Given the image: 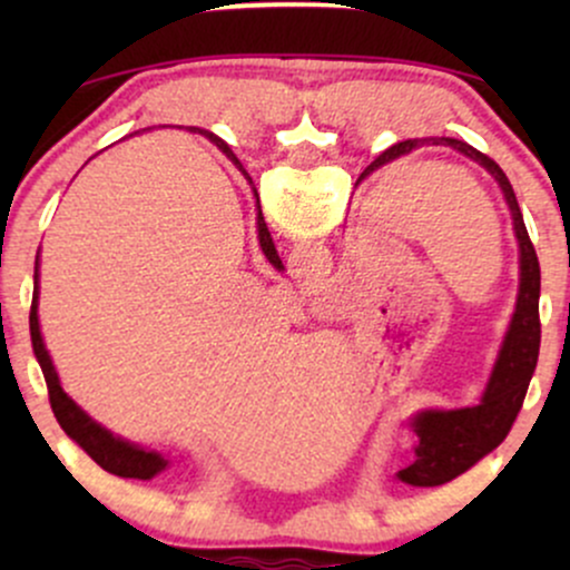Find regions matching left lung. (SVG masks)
<instances>
[{
    "label": "left lung",
    "mask_w": 570,
    "mask_h": 570,
    "mask_svg": "<svg viewBox=\"0 0 570 570\" xmlns=\"http://www.w3.org/2000/svg\"><path fill=\"white\" fill-rule=\"evenodd\" d=\"M436 144V147H450L461 153L476 166H482L493 176L495 185L501 187L503 200H507L509 214H512V227L517 248H520V289H517V303L512 322L507 326V335L495 356L493 372H490L485 391H482L480 402L472 407L458 410H421L410 421L412 431L417 434V461L412 466L399 472V480L407 485L417 488H434L444 482L455 480L466 469H472L480 458H485L490 450H495L507 440L509 429H512L517 412L522 407L528 383H531L535 362H539V345H541V322H539V294H541V267L535 248L528 238L522 212L517 206L514 189L509 185L507 174L501 171L499 163L490 160L472 144L458 139H407L396 141L394 147L385 149L375 160L364 168L358 181L367 179L372 171L389 166L404 155L415 153V149Z\"/></svg>",
    "instance_id": "obj_1"
}]
</instances>
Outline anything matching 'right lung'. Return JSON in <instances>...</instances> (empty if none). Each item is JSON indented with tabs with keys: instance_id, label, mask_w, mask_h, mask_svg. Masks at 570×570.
<instances>
[{
	"instance_id": "add662e5",
	"label": "right lung",
	"mask_w": 570,
	"mask_h": 570,
	"mask_svg": "<svg viewBox=\"0 0 570 570\" xmlns=\"http://www.w3.org/2000/svg\"><path fill=\"white\" fill-rule=\"evenodd\" d=\"M203 134L208 136V141L217 144L222 153L227 155V160H233V166L246 176L248 185H252V189H254L252 176L244 171V166H240V160L235 158L233 149L227 147V144L222 141L219 136L208 134V130H203ZM254 198H257V238H259V248H263L267 263L276 267V271H284V263H281V257H278V252H276V244H273L271 230H267V225H265L263 208H259L257 189H254ZM37 305H39V254H37V263H35V297H31L29 330H31V345H35V356H37L39 367H42L45 383H48L50 407H53L56 421L61 423V429L67 431L71 440L80 444L85 453L94 458V461L104 469V472L117 474V476H126V480H153L155 474H160L163 469L168 466V458H163L158 450H144L141 444H134V442L122 440V436H115L112 431L104 429L101 423H96L94 417H90L88 412H85L80 404H77L75 399H71L67 391L61 389V381H58V372L53 367V358H50L48 348H45L42 332H39Z\"/></svg>"
}]
</instances>
